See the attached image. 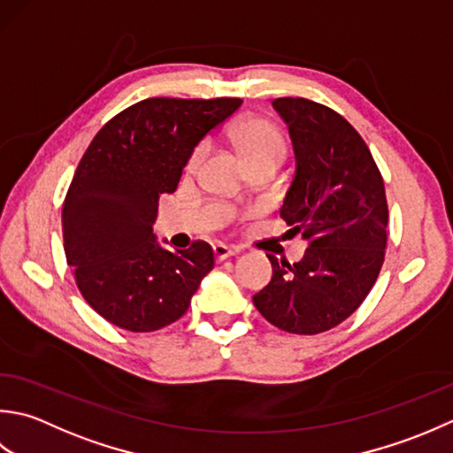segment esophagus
Segmentation results:
<instances>
[{
  "label": "esophagus",
  "mask_w": 453,
  "mask_h": 453,
  "mask_svg": "<svg viewBox=\"0 0 453 453\" xmlns=\"http://www.w3.org/2000/svg\"><path fill=\"white\" fill-rule=\"evenodd\" d=\"M213 254H215L217 262H225V260H228V257H233L234 254H238V248L219 242V244L213 246Z\"/></svg>",
  "instance_id": "1"
}]
</instances>
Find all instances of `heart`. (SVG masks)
Masks as SVG:
<instances>
[{"label":"heart","instance_id":"obj_1","mask_svg":"<svg viewBox=\"0 0 453 453\" xmlns=\"http://www.w3.org/2000/svg\"><path fill=\"white\" fill-rule=\"evenodd\" d=\"M234 142L238 146V150L242 152L244 160L250 162L254 158H260V156L267 154H285V141L281 133L278 131V127L272 125L270 121L260 117H248L242 119L233 131ZM209 144L201 142L196 152H193V162H197L203 158V154L207 152Z\"/></svg>","mask_w":453,"mask_h":453}]
</instances>
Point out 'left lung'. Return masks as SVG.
I'll return each mask as SVG.
<instances>
[{
    "instance_id": "8db88e82",
    "label": "left lung",
    "mask_w": 453,
    "mask_h": 453,
    "mask_svg": "<svg viewBox=\"0 0 453 453\" xmlns=\"http://www.w3.org/2000/svg\"><path fill=\"white\" fill-rule=\"evenodd\" d=\"M289 127L295 175L281 219L309 242L301 262H278L254 295L262 317L291 334H319L346 320L380 275L387 246L383 178L342 115L303 97L273 99Z\"/></svg>"
}]
</instances>
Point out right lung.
<instances>
[{"label":"right lung","mask_w":453,"mask_h":453,"mask_svg":"<svg viewBox=\"0 0 453 453\" xmlns=\"http://www.w3.org/2000/svg\"><path fill=\"white\" fill-rule=\"evenodd\" d=\"M242 105L238 97L138 101L101 128L64 199L68 265L111 325L152 332L188 311L215 257L207 242L170 252L152 225L162 193L178 189L196 146Z\"/></svg>","instance_id":"1"}]
</instances>
